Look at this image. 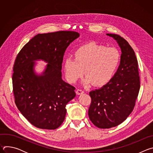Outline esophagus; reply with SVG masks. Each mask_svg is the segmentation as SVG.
Listing matches in <instances>:
<instances>
[{"mask_svg": "<svg viewBox=\"0 0 153 153\" xmlns=\"http://www.w3.org/2000/svg\"><path fill=\"white\" fill-rule=\"evenodd\" d=\"M76 94H77V95H80V94H82L84 93V91H83V90H82L78 89V90H76Z\"/></svg>", "mask_w": 153, "mask_h": 153, "instance_id": "obj_1", "label": "esophagus"}]
</instances>
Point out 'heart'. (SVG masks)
Masks as SVG:
<instances>
[{"instance_id": "obj_1", "label": "heart", "mask_w": 153, "mask_h": 153, "mask_svg": "<svg viewBox=\"0 0 153 153\" xmlns=\"http://www.w3.org/2000/svg\"><path fill=\"white\" fill-rule=\"evenodd\" d=\"M68 57L63 62L64 73L70 83H75L83 74L84 85L93 83L103 86L114 77L120 62V53L114 47L106 48L94 42L88 43Z\"/></svg>"}]
</instances>
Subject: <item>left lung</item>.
Instances as JSON below:
<instances>
[{
    "label": "left lung",
    "mask_w": 153,
    "mask_h": 153,
    "mask_svg": "<svg viewBox=\"0 0 153 153\" xmlns=\"http://www.w3.org/2000/svg\"><path fill=\"white\" fill-rule=\"evenodd\" d=\"M114 39L121 50L119 67L108 84L90 93L88 116L99 128H110L125 120L133 111L140 89L138 63L128 42L119 35L106 34Z\"/></svg>",
    "instance_id": "obj_1"
}]
</instances>
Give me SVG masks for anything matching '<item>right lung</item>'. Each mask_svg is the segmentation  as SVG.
<instances>
[{
	"mask_svg": "<svg viewBox=\"0 0 153 153\" xmlns=\"http://www.w3.org/2000/svg\"><path fill=\"white\" fill-rule=\"evenodd\" d=\"M79 36L68 31L38 34L17 56L12 79L15 103L37 128L59 127L66 116L67 104L76 96L75 87L63 80L61 70L65 50ZM38 60L48 63L40 74L35 71Z\"/></svg>",
	"mask_w": 153,
	"mask_h": 153,
	"instance_id": "add662e5",
	"label": "right lung"
}]
</instances>
